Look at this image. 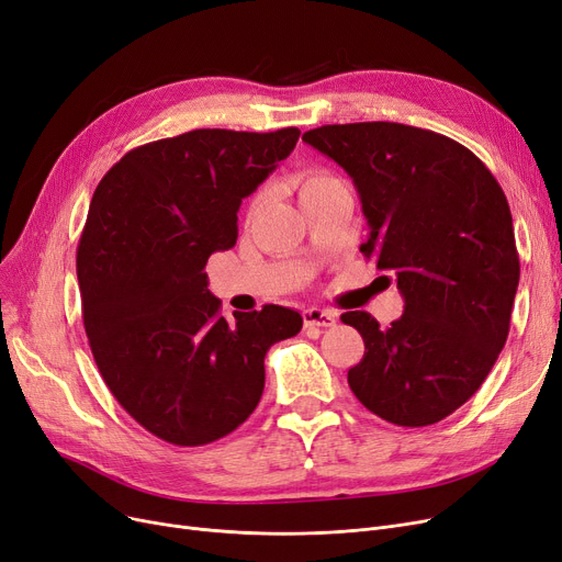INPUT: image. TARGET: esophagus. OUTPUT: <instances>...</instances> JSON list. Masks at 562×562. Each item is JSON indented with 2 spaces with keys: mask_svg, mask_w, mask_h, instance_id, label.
<instances>
[{
  "mask_svg": "<svg viewBox=\"0 0 562 562\" xmlns=\"http://www.w3.org/2000/svg\"><path fill=\"white\" fill-rule=\"evenodd\" d=\"M302 318H304V327H331L336 323V313L311 306L302 313Z\"/></svg>",
  "mask_w": 562,
  "mask_h": 562,
  "instance_id": "34e87169",
  "label": "esophagus"
}]
</instances>
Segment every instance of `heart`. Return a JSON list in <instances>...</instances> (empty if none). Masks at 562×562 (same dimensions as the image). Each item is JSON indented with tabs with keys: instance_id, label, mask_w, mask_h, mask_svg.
Returning <instances> with one entry per match:
<instances>
[{
	"instance_id": "obj_1",
	"label": "heart",
	"mask_w": 562,
	"mask_h": 562,
	"mask_svg": "<svg viewBox=\"0 0 562 562\" xmlns=\"http://www.w3.org/2000/svg\"><path fill=\"white\" fill-rule=\"evenodd\" d=\"M295 184H297V193H300V198L302 195H308V193H313V191H318V189H325V187H331V184H339V179H336L331 172H327V170H306V172H302L297 179H295Z\"/></svg>"
}]
</instances>
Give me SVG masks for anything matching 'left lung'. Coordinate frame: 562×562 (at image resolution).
<instances>
[{"mask_svg": "<svg viewBox=\"0 0 562 562\" xmlns=\"http://www.w3.org/2000/svg\"><path fill=\"white\" fill-rule=\"evenodd\" d=\"M302 140L352 177L371 231L359 249L406 302L387 329L344 313L364 339L348 385L392 424H436L480 390L507 341L519 285L507 198L473 151L426 128L327 124Z\"/></svg>", "mask_w": 562, "mask_h": 562, "instance_id": "left-lung-1", "label": "left lung"}]
</instances>
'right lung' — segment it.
I'll return each instance as SVG.
<instances>
[{"label":"right lung","instance_id":"add662e5","mask_svg":"<svg viewBox=\"0 0 562 562\" xmlns=\"http://www.w3.org/2000/svg\"><path fill=\"white\" fill-rule=\"evenodd\" d=\"M297 138L195 128L131 149L94 191L76 258L82 323L108 390L156 438L198 447L235 431L262 396L269 346L302 329L277 304L226 321L205 274Z\"/></svg>","mask_w":562,"mask_h":562}]
</instances>
